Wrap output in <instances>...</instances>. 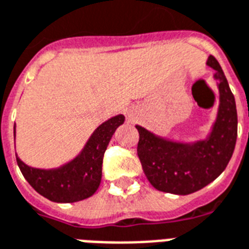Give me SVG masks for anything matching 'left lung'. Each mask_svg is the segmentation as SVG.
<instances>
[{
    "label": "left lung",
    "mask_w": 249,
    "mask_h": 249,
    "mask_svg": "<svg viewBox=\"0 0 249 249\" xmlns=\"http://www.w3.org/2000/svg\"><path fill=\"white\" fill-rule=\"evenodd\" d=\"M207 65L215 71L219 105L207 138L196 142L170 140L136 126L140 135L138 156L144 174L156 190L190 195L222 174L234 153L238 114L234 94L218 61L209 55Z\"/></svg>",
    "instance_id": "obj_1"
}]
</instances>
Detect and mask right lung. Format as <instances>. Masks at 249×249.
<instances>
[{
	"instance_id": "add662e5",
	"label": "right lung",
	"mask_w": 249,
	"mask_h": 249,
	"mask_svg": "<svg viewBox=\"0 0 249 249\" xmlns=\"http://www.w3.org/2000/svg\"><path fill=\"white\" fill-rule=\"evenodd\" d=\"M124 122V115L111 117L93 131L75 159L55 169H36L19 159L23 177L36 192L54 203H76L97 191L103 175V159L115 130ZM15 139V126H14Z\"/></svg>"
}]
</instances>
